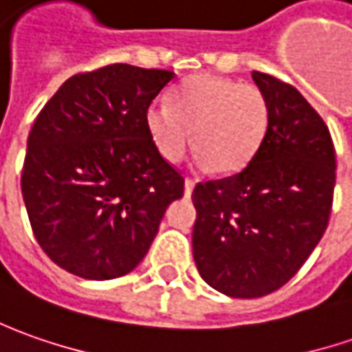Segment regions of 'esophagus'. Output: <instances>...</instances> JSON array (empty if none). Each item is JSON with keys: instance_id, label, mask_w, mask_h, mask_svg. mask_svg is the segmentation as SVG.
<instances>
[{"instance_id": "1", "label": "esophagus", "mask_w": 352, "mask_h": 352, "mask_svg": "<svg viewBox=\"0 0 352 352\" xmlns=\"http://www.w3.org/2000/svg\"><path fill=\"white\" fill-rule=\"evenodd\" d=\"M195 185H197V183H195V181H192V179H185V197H190V195H192V188H195Z\"/></svg>"}]
</instances>
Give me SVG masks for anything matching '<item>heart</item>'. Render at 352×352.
<instances>
[{"mask_svg":"<svg viewBox=\"0 0 352 352\" xmlns=\"http://www.w3.org/2000/svg\"><path fill=\"white\" fill-rule=\"evenodd\" d=\"M271 124V104L257 85L200 74L179 85L171 103L155 99L146 128L157 153L179 164L192 144L204 171L237 173L257 155Z\"/></svg>","mask_w":352,"mask_h":352,"instance_id":"b5f03b06","label":"heart"}]
</instances>
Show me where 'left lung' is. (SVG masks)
<instances>
[{"instance_id":"1","label":"left lung","mask_w":352,"mask_h":352,"mask_svg":"<svg viewBox=\"0 0 352 352\" xmlns=\"http://www.w3.org/2000/svg\"><path fill=\"white\" fill-rule=\"evenodd\" d=\"M271 104L257 155L239 173L199 183L192 257L200 276L232 298L286 285L320 243L335 188L329 130L292 85L253 72Z\"/></svg>"}]
</instances>
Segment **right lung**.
<instances>
[{"label":"right lung","mask_w":352,"mask_h":352,"mask_svg":"<svg viewBox=\"0 0 352 352\" xmlns=\"http://www.w3.org/2000/svg\"><path fill=\"white\" fill-rule=\"evenodd\" d=\"M175 79L113 64L69 78L27 140L21 192L34 237L67 273L111 280L148 253L185 179L157 153L146 111Z\"/></svg>","instance_id":"add662e5"}]
</instances>
